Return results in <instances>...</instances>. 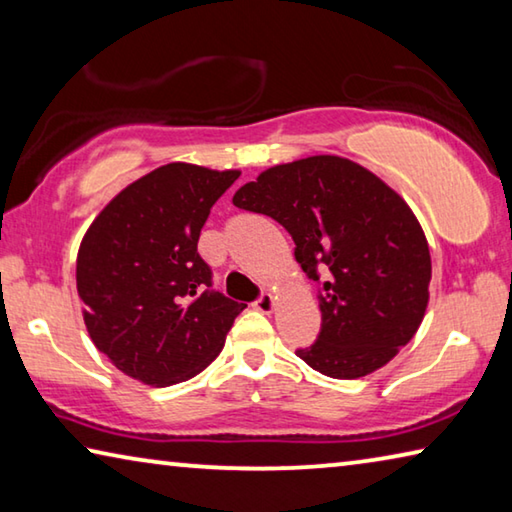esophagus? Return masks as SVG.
I'll return each mask as SVG.
<instances>
[{
	"mask_svg": "<svg viewBox=\"0 0 512 512\" xmlns=\"http://www.w3.org/2000/svg\"><path fill=\"white\" fill-rule=\"evenodd\" d=\"M255 309L262 311V314H271V311L275 309V296H271V293H264V296H259L255 300Z\"/></svg>",
	"mask_w": 512,
	"mask_h": 512,
	"instance_id": "obj_1",
	"label": "esophagus"
}]
</instances>
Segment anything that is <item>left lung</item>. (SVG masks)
Masks as SVG:
<instances>
[{"mask_svg": "<svg viewBox=\"0 0 512 512\" xmlns=\"http://www.w3.org/2000/svg\"><path fill=\"white\" fill-rule=\"evenodd\" d=\"M289 230L296 262L320 282L318 341L296 354L334 379L384 368L429 305L431 255L404 198L361 164L311 155L262 171L232 196Z\"/></svg>", "mask_w": 512, "mask_h": 512, "instance_id": "1", "label": "left lung"}]
</instances>
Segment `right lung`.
<instances>
[{
    "label": "right lung",
    "mask_w": 512,
    "mask_h": 512,
    "mask_svg": "<svg viewBox=\"0 0 512 512\" xmlns=\"http://www.w3.org/2000/svg\"><path fill=\"white\" fill-rule=\"evenodd\" d=\"M171 162L112 198L76 257L83 320L97 350L149 386L192 379L219 357L244 302L212 291L198 237L212 205L239 178Z\"/></svg>",
    "instance_id": "obj_1"
}]
</instances>
